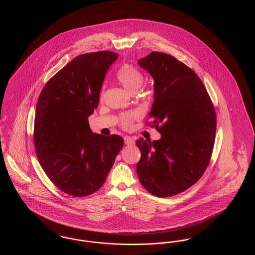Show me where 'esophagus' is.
Returning a JSON list of instances; mask_svg holds the SVG:
<instances>
[{
	"mask_svg": "<svg viewBox=\"0 0 255 255\" xmlns=\"http://www.w3.org/2000/svg\"><path fill=\"white\" fill-rule=\"evenodd\" d=\"M124 143H125V145H128V146H130V145H133L134 144V139L131 137V136H125L124 137Z\"/></svg>",
	"mask_w": 255,
	"mask_h": 255,
	"instance_id": "esophagus-1",
	"label": "esophagus"
}]
</instances>
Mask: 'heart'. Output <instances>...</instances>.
I'll return each instance as SVG.
<instances>
[{"instance_id":"b5f03b06","label":"heart","mask_w":255,"mask_h":255,"mask_svg":"<svg viewBox=\"0 0 255 255\" xmlns=\"http://www.w3.org/2000/svg\"><path fill=\"white\" fill-rule=\"evenodd\" d=\"M117 79L130 93L137 92L144 81L143 73L131 64H124L117 73ZM137 119L136 112L124 113L120 118V124L125 129L131 128L133 122Z\"/></svg>"}]
</instances>
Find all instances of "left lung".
<instances>
[{
	"mask_svg": "<svg viewBox=\"0 0 255 255\" xmlns=\"http://www.w3.org/2000/svg\"><path fill=\"white\" fill-rule=\"evenodd\" d=\"M154 78L149 113L161 139L136 141L141 151L136 172L148 193L168 197L195 184L213 151L217 117L206 87L193 69L174 56L158 51L137 61Z\"/></svg>",
	"mask_w": 255,
	"mask_h": 255,
	"instance_id": "left-lung-1",
	"label": "left lung"
}]
</instances>
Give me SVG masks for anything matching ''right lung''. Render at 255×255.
<instances>
[{"label": "right lung", "mask_w": 255, "mask_h": 255, "mask_svg": "<svg viewBox=\"0 0 255 255\" xmlns=\"http://www.w3.org/2000/svg\"><path fill=\"white\" fill-rule=\"evenodd\" d=\"M119 55H79L56 73L39 95L33 127L41 167L59 190L75 197L100 189L124 146L118 134L93 133L88 118L98 107L106 74Z\"/></svg>", "instance_id": "obj_1"}]
</instances>
